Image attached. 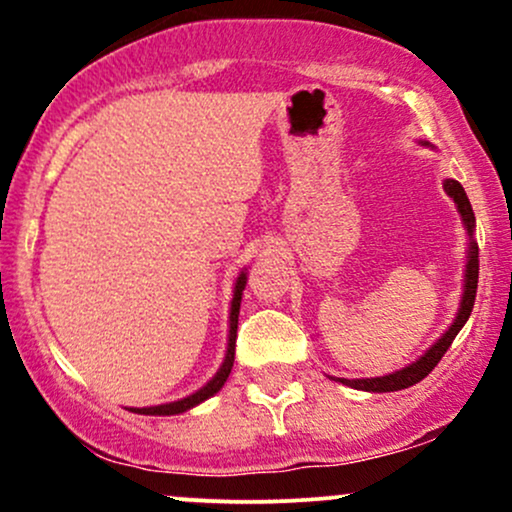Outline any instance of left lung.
<instances>
[{"label": "left lung", "instance_id": "8db88e82", "mask_svg": "<svg viewBox=\"0 0 512 512\" xmlns=\"http://www.w3.org/2000/svg\"><path fill=\"white\" fill-rule=\"evenodd\" d=\"M443 187H445V192L452 197V202L457 204V211H460L464 228H467V233H469V260H467V269H464V293H462V303H460V310H457L455 322H452L448 330H445L443 337H440L438 342L419 358V361L409 363V366H404L402 370H395V373L383 375V378H363V380L337 378L339 383L354 387V390H363V392H397V390H404V387L421 383V380H424L426 375L438 366L440 358H443L445 351L450 349L452 339L457 337V332L462 330L464 322H467L469 315H472L474 298H477V284H479V248H477V243H474V211H472V204H469V199H467V192H464V187L460 185V182L445 180Z\"/></svg>", "mask_w": 512, "mask_h": 512}]
</instances>
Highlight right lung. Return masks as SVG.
Masks as SVG:
<instances>
[{"instance_id": "right-lung-1", "label": "right lung", "mask_w": 512, "mask_h": 512, "mask_svg": "<svg viewBox=\"0 0 512 512\" xmlns=\"http://www.w3.org/2000/svg\"><path fill=\"white\" fill-rule=\"evenodd\" d=\"M245 281H248V276L245 272H240L238 281H236V291H233V301H231V330H228V351H226V358H223L219 373L214 375V378L209 380L207 385L202 387V390L192 392L190 397L185 399H178V402H168V404H158V407H144V409H132L134 414H149V416H170V414H182V411L197 407L199 402H204V399L214 397L216 392L221 390L223 383L228 380V375H231V368H233V358H236V337H238V313H240V298H243V289H245Z\"/></svg>"}]
</instances>
